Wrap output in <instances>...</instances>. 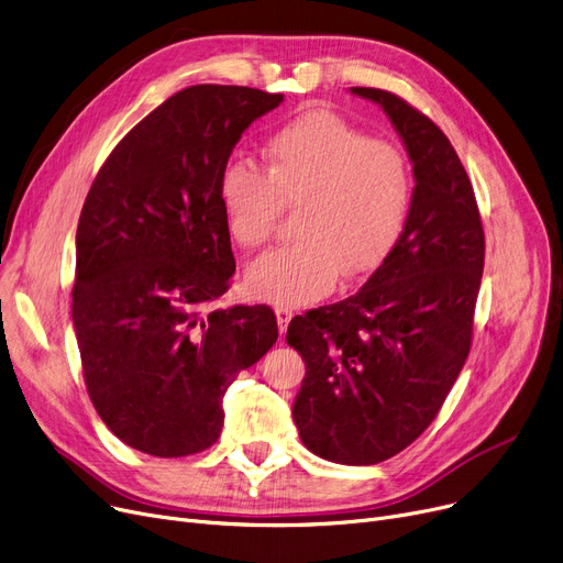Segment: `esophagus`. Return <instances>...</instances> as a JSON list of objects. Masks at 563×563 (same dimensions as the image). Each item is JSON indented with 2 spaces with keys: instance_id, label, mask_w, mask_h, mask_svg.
<instances>
[{
  "instance_id": "esophagus-1",
  "label": "esophagus",
  "mask_w": 563,
  "mask_h": 563,
  "mask_svg": "<svg viewBox=\"0 0 563 563\" xmlns=\"http://www.w3.org/2000/svg\"><path fill=\"white\" fill-rule=\"evenodd\" d=\"M275 313H277V325H279V332L284 334V332L288 330V323H290V318H292V311H290V309H286V307H277V309H275Z\"/></svg>"
}]
</instances>
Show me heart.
<instances>
[{"label": "heart", "instance_id": "heart-1", "mask_svg": "<svg viewBox=\"0 0 563 563\" xmlns=\"http://www.w3.org/2000/svg\"><path fill=\"white\" fill-rule=\"evenodd\" d=\"M410 195L404 151L328 110H309L275 132L265 174L231 163L220 178L224 224L243 250L271 240L284 208L300 210V243L258 256L245 273L256 300L282 307L328 296L341 273L357 279L376 271L404 233Z\"/></svg>", "mask_w": 563, "mask_h": 563}]
</instances>
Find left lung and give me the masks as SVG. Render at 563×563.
Returning a JSON list of instances; mask_svg holds the SVG:
<instances>
[{
	"mask_svg": "<svg viewBox=\"0 0 563 563\" xmlns=\"http://www.w3.org/2000/svg\"><path fill=\"white\" fill-rule=\"evenodd\" d=\"M351 93L380 104L408 151V220L355 296L296 316L286 341L307 366L292 404L305 446L332 463L376 465L431 426L459 378L486 243L472 183L444 132L389 91Z\"/></svg>",
	"mask_w": 563,
	"mask_h": 563,
	"instance_id": "obj_1",
	"label": "left lung"
}]
</instances>
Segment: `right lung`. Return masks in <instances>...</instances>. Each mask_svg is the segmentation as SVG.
<instances>
[{"instance_id":"1","label":"right lung","mask_w":563,"mask_h":563,"mask_svg":"<svg viewBox=\"0 0 563 563\" xmlns=\"http://www.w3.org/2000/svg\"><path fill=\"white\" fill-rule=\"evenodd\" d=\"M282 100L250 87L183 89L117 144L87 195L73 286L85 383L107 428L148 456L216 444L229 385L279 336L271 307L210 305L235 273L222 172Z\"/></svg>"}]
</instances>
